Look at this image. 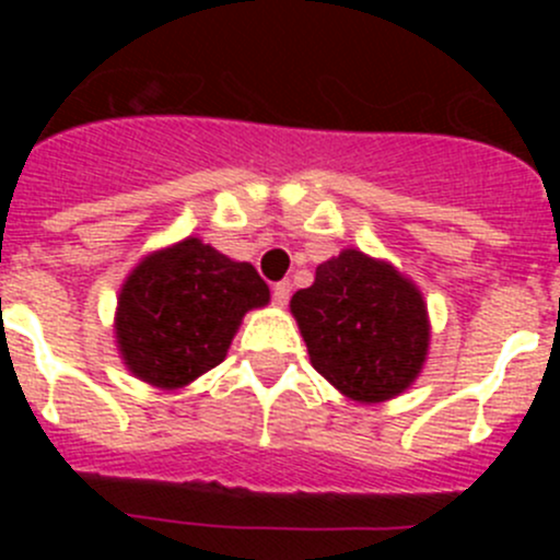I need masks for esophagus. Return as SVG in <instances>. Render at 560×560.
Segmentation results:
<instances>
[{"mask_svg":"<svg viewBox=\"0 0 560 560\" xmlns=\"http://www.w3.org/2000/svg\"><path fill=\"white\" fill-rule=\"evenodd\" d=\"M290 290H292L290 281H279V284H273V303H276V306H287V301H290Z\"/></svg>","mask_w":560,"mask_h":560,"instance_id":"obj_1","label":"esophagus"}]
</instances>
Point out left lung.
<instances>
[{
  "mask_svg": "<svg viewBox=\"0 0 560 560\" xmlns=\"http://www.w3.org/2000/svg\"><path fill=\"white\" fill-rule=\"evenodd\" d=\"M312 365L360 404H382L420 376L431 341L428 308L404 273L358 248L316 268L290 301Z\"/></svg>",
  "mask_w": 560,
  "mask_h": 560,
  "instance_id": "left-lung-1",
  "label": "left lung"
}]
</instances>
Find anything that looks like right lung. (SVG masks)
Segmentation results:
<instances>
[{"instance_id": "obj_1", "label": "right lung", "mask_w": 560, "mask_h": 560, "mask_svg": "<svg viewBox=\"0 0 560 560\" xmlns=\"http://www.w3.org/2000/svg\"><path fill=\"white\" fill-rule=\"evenodd\" d=\"M270 290L254 265L200 238H184L138 262L116 308V343L138 380L178 389L217 369L252 308Z\"/></svg>"}]
</instances>
